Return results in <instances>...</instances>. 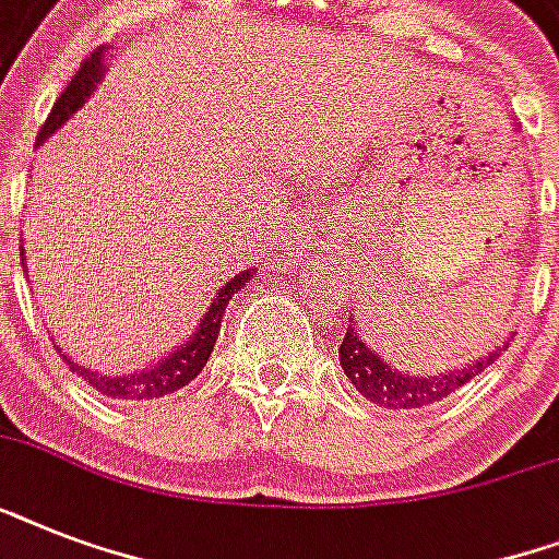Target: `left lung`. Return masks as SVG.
<instances>
[{"label":"left lung","instance_id":"obj_1","mask_svg":"<svg viewBox=\"0 0 559 559\" xmlns=\"http://www.w3.org/2000/svg\"><path fill=\"white\" fill-rule=\"evenodd\" d=\"M508 348L504 342L502 348H493L490 354H481L478 359H469L461 368H447V371L438 373H417L400 371L391 362L377 354V350L362 340L357 322H354V313L348 319V331H345V340L340 345V362L345 377L350 380V385L362 394L366 400L377 403L382 408H426L443 400L452 391H459L461 385H467L473 377L485 371L487 366H493L499 354Z\"/></svg>","mask_w":559,"mask_h":559}]
</instances>
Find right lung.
<instances>
[{
	"label": "right lung",
	"mask_w": 559,
	"mask_h": 559,
	"mask_svg": "<svg viewBox=\"0 0 559 559\" xmlns=\"http://www.w3.org/2000/svg\"><path fill=\"white\" fill-rule=\"evenodd\" d=\"M107 72V66H104V48H95L92 57L83 60V66L74 72L72 83L66 86L63 95L57 98V104L51 107L48 112L46 124L39 127V135H37V144H43L51 133H57L60 127L69 121V118L78 112V109L86 104L95 86L100 83ZM25 254V252H22ZM25 261V258H22ZM22 270H25V263H22ZM254 275V266H246L243 272H237L235 278L226 281V287L217 289V296L211 301V307L205 310V316L200 319L197 324V331L188 336L182 345L170 350L168 357L159 359V362H153L151 368H144V371H133V373H100V371H92V368L81 366V362H74L69 359L60 350V357L66 359V366L72 368L78 377L90 382L92 389L100 391V394H107V397H118V400H153V397H165L170 391H179L182 385L197 377V373L205 368L209 362L211 350H214V342H217V333H219V324H223V316H226V307L231 301L235 293L252 281Z\"/></svg>",
	"instance_id": "right-lung-1"
}]
</instances>
